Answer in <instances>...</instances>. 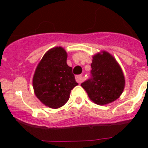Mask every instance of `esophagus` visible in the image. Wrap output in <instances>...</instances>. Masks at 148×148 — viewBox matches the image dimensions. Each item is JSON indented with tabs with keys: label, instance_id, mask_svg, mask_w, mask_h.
Returning <instances> with one entry per match:
<instances>
[{
	"label": "esophagus",
	"instance_id": "obj_1",
	"mask_svg": "<svg viewBox=\"0 0 148 148\" xmlns=\"http://www.w3.org/2000/svg\"><path fill=\"white\" fill-rule=\"evenodd\" d=\"M84 80V77L82 74H80V75H77L76 77V81L78 83H82Z\"/></svg>",
	"mask_w": 148,
	"mask_h": 148
}]
</instances>
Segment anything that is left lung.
Instances as JSON below:
<instances>
[{"mask_svg":"<svg viewBox=\"0 0 148 148\" xmlns=\"http://www.w3.org/2000/svg\"><path fill=\"white\" fill-rule=\"evenodd\" d=\"M91 77L81 84L92 101L99 105L118 99L125 88V77L116 59L107 51L93 56Z\"/></svg>","mask_w":148,"mask_h":148,"instance_id":"8db88e82","label":"left lung"}]
</instances>
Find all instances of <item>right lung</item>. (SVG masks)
I'll use <instances>...</instances> for the list:
<instances>
[{"label": "right lung", "instance_id": "obj_1", "mask_svg": "<svg viewBox=\"0 0 148 148\" xmlns=\"http://www.w3.org/2000/svg\"><path fill=\"white\" fill-rule=\"evenodd\" d=\"M67 53L62 47H55L44 54L33 78L36 96L44 104L56 109L64 105L71 90L78 84L72 68L66 64Z\"/></svg>", "mask_w": 148, "mask_h": 148}]
</instances>
